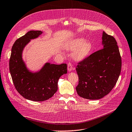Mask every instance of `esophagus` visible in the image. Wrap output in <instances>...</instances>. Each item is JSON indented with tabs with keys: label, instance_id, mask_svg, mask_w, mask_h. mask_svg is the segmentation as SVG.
Here are the masks:
<instances>
[{
	"label": "esophagus",
	"instance_id": "34e87169",
	"mask_svg": "<svg viewBox=\"0 0 132 132\" xmlns=\"http://www.w3.org/2000/svg\"><path fill=\"white\" fill-rule=\"evenodd\" d=\"M67 69H68V71H71L72 70H74L75 68L72 66V63L70 62L68 63V65H67Z\"/></svg>",
	"mask_w": 132,
	"mask_h": 132
}]
</instances>
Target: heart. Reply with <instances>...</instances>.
<instances>
[{
	"instance_id": "b5f03b06",
	"label": "heart",
	"mask_w": 132,
	"mask_h": 132,
	"mask_svg": "<svg viewBox=\"0 0 132 132\" xmlns=\"http://www.w3.org/2000/svg\"><path fill=\"white\" fill-rule=\"evenodd\" d=\"M67 47L70 49L76 50L73 53V57L77 60H81L86 58L90 54L93 48L91 42H86L83 38H77L70 40L67 43Z\"/></svg>"
}]
</instances>
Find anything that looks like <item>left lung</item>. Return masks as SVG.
<instances>
[{
    "label": "left lung",
    "instance_id": "left-lung-1",
    "mask_svg": "<svg viewBox=\"0 0 132 132\" xmlns=\"http://www.w3.org/2000/svg\"><path fill=\"white\" fill-rule=\"evenodd\" d=\"M104 48L78 63L76 71L79 81L76 89L80 97L100 99L115 86L121 73L122 61L114 38L103 33Z\"/></svg>",
    "mask_w": 132,
    "mask_h": 132
}]
</instances>
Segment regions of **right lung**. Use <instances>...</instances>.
<instances>
[{
	"label": "right lung",
	"mask_w": 132,
	"mask_h": 132,
	"mask_svg": "<svg viewBox=\"0 0 132 132\" xmlns=\"http://www.w3.org/2000/svg\"><path fill=\"white\" fill-rule=\"evenodd\" d=\"M40 31H30L17 39L12 46L9 61V70L14 86L25 99L43 101L52 97L57 90L60 77L67 73V64L46 63L37 72L29 71L22 60L24 48L31 39L42 34Z\"/></svg>",
	"instance_id": "add662e5"
}]
</instances>
